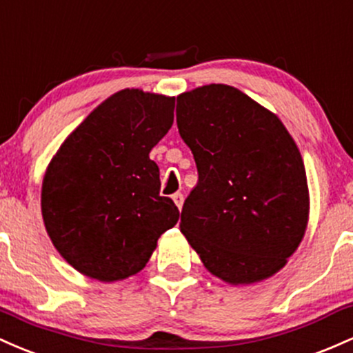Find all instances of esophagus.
<instances>
[{
	"instance_id": "esophagus-1",
	"label": "esophagus",
	"mask_w": 353,
	"mask_h": 353,
	"mask_svg": "<svg viewBox=\"0 0 353 353\" xmlns=\"http://www.w3.org/2000/svg\"><path fill=\"white\" fill-rule=\"evenodd\" d=\"M172 198H173V201H175L176 207L181 210V207H183V200H185L183 195H181V193H175V195H173Z\"/></svg>"
}]
</instances>
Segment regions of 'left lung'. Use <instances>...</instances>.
<instances>
[{"label":"left lung","mask_w":353,"mask_h":353,"mask_svg":"<svg viewBox=\"0 0 353 353\" xmlns=\"http://www.w3.org/2000/svg\"><path fill=\"white\" fill-rule=\"evenodd\" d=\"M176 123L198 170L180 232L223 282L275 275L303 240L310 212L292 134L275 113L221 83L178 94Z\"/></svg>","instance_id":"8db88e82"}]
</instances>
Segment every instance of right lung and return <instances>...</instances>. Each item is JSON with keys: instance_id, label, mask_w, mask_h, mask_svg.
Listing matches in <instances>:
<instances>
[{"instance_id": "obj_1", "label": "right lung", "mask_w": 353, "mask_h": 353, "mask_svg": "<svg viewBox=\"0 0 353 353\" xmlns=\"http://www.w3.org/2000/svg\"><path fill=\"white\" fill-rule=\"evenodd\" d=\"M175 97L125 88L68 134L41 185V215L59 255L100 282L143 270L180 212L160 196L150 152L173 125Z\"/></svg>"}]
</instances>
